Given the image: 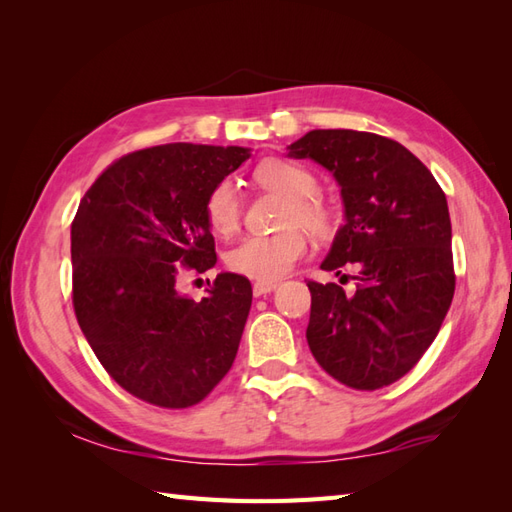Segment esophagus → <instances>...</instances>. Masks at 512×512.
<instances>
[{"label": "esophagus", "mask_w": 512, "mask_h": 512, "mask_svg": "<svg viewBox=\"0 0 512 512\" xmlns=\"http://www.w3.org/2000/svg\"><path fill=\"white\" fill-rule=\"evenodd\" d=\"M275 288H277V281H257L253 286V295L262 297V295H268V292H273Z\"/></svg>", "instance_id": "esophagus-1"}]
</instances>
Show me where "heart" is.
Returning <instances> with one entry per match:
<instances>
[{"label":"heart","mask_w":512,"mask_h":512,"mask_svg":"<svg viewBox=\"0 0 512 512\" xmlns=\"http://www.w3.org/2000/svg\"><path fill=\"white\" fill-rule=\"evenodd\" d=\"M255 180L264 189L277 191L288 198L284 226L290 228L268 237H244L228 250L226 266L248 279L275 281L290 273V268L308 253L306 233L292 224H301L308 231L323 235L330 228V213L314 195L319 189L314 173L297 162L268 158L255 169ZM204 215L215 233L228 235L235 231L239 222V198L231 180L217 182L211 189L204 204Z\"/></svg>","instance_id":"heart-1"}]
</instances>
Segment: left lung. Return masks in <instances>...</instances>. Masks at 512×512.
I'll use <instances>...</instances> for the list:
<instances>
[{"mask_svg": "<svg viewBox=\"0 0 512 512\" xmlns=\"http://www.w3.org/2000/svg\"><path fill=\"white\" fill-rule=\"evenodd\" d=\"M288 156L319 162L339 182L345 224L321 268H356L354 295L308 281L310 352L347 387L396 383L436 339L453 299L447 195L407 147L378 134L312 129Z\"/></svg>", "mask_w": 512, "mask_h": 512, "instance_id": "obj_1", "label": "left lung"}]
</instances>
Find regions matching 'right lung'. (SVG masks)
Returning a JSON list of instances; mask_svg holds the SVG:
<instances>
[{
	"label": "right lung",
	"mask_w": 512,
	"mask_h": 512,
	"mask_svg": "<svg viewBox=\"0 0 512 512\" xmlns=\"http://www.w3.org/2000/svg\"><path fill=\"white\" fill-rule=\"evenodd\" d=\"M250 158L246 147L169 143L107 167L72 222V303L96 358L129 394L184 409L231 369L253 288L215 277L200 301L176 288L182 270L213 268L204 204Z\"/></svg>",
	"instance_id": "1"
}]
</instances>
